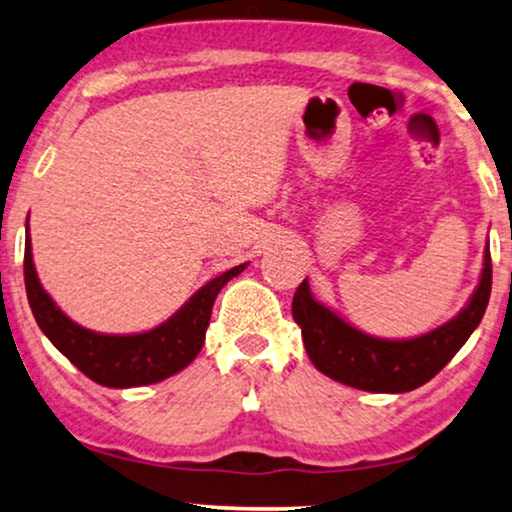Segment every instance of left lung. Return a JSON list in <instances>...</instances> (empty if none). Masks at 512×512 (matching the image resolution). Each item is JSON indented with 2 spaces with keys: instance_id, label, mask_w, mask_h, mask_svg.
<instances>
[{
  "instance_id": "1",
  "label": "left lung",
  "mask_w": 512,
  "mask_h": 512,
  "mask_svg": "<svg viewBox=\"0 0 512 512\" xmlns=\"http://www.w3.org/2000/svg\"><path fill=\"white\" fill-rule=\"evenodd\" d=\"M492 295V255L485 250L480 285L459 316L414 339H377L311 297L302 281L292 297V318L302 327L306 353L325 377L372 393H407L431 381L480 325Z\"/></svg>"
}]
</instances>
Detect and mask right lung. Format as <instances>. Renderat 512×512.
<instances>
[{"label": "right lung", "mask_w": 512, "mask_h": 512, "mask_svg": "<svg viewBox=\"0 0 512 512\" xmlns=\"http://www.w3.org/2000/svg\"><path fill=\"white\" fill-rule=\"evenodd\" d=\"M23 269L27 302L51 344L95 384L131 388L173 377L199 356L217 292L241 274L245 264L213 278L173 318L142 335H100L67 318L39 283L32 264L30 236L25 241Z\"/></svg>", "instance_id": "obj_1"}]
</instances>
